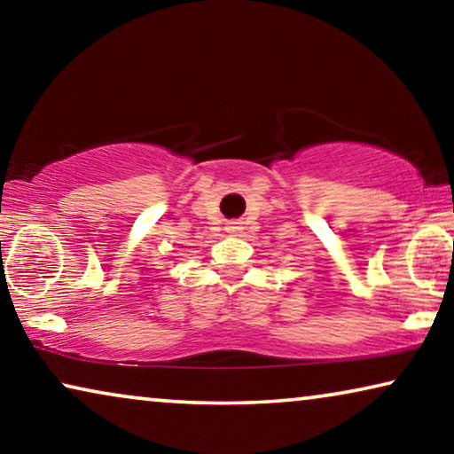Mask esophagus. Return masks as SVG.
<instances>
[{"label":"esophagus","mask_w":454,"mask_h":454,"mask_svg":"<svg viewBox=\"0 0 454 454\" xmlns=\"http://www.w3.org/2000/svg\"><path fill=\"white\" fill-rule=\"evenodd\" d=\"M241 229H244V227H241L239 223H231V225H229V231H231V233H239Z\"/></svg>","instance_id":"34e87169"}]
</instances>
